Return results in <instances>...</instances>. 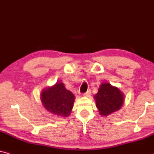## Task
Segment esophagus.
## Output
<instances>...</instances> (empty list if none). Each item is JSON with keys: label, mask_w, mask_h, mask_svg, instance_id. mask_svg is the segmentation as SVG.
I'll list each match as a JSON object with an SVG mask.
<instances>
[{"label": "esophagus", "mask_w": 154, "mask_h": 154, "mask_svg": "<svg viewBox=\"0 0 154 154\" xmlns=\"http://www.w3.org/2000/svg\"><path fill=\"white\" fill-rule=\"evenodd\" d=\"M90 94H91V91L90 90H87L86 92H85V94H84V96L88 97L90 96Z\"/></svg>", "instance_id": "1"}]
</instances>
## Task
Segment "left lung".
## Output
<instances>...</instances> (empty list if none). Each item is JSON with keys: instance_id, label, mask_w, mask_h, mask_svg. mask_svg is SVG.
Returning a JSON list of instances; mask_svg holds the SVG:
<instances>
[{"instance_id": "left-lung-1", "label": "left lung", "mask_w": 154, "mask_h": 154, "mask_svg": "<svg viewBox=\"0 0 154 154\" xmlns=\"http://www.w3.org/2000/svg\"><path fill=\"white\" fill-rule=\"evenodd\" d=\"M94 98L100 114L103 116L119 110L124 103L123 93L117 87L108 82H104L100 85Z\"/></svg>"}]
</instances>
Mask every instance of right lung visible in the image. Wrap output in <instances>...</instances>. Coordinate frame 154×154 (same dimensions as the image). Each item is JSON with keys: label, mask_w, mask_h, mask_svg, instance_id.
<instances>
[{"label": "right lung", "mask_w": 154, "mask_h": 154, "mask_svg": "<svg viewBox=\"0 0 154 154\" xmlns=\"http://www.w3.org/2000/svg\"><path fill=\"white\" fill-rule=\"evenodd\" d=\"M40 99L44 107L50 113L60 117H67L72 109L75 97L66 89L63 82H58L52 87L43 89Z\"/></svg>", "instance_id": "right-lung-1"}]
</instances>
